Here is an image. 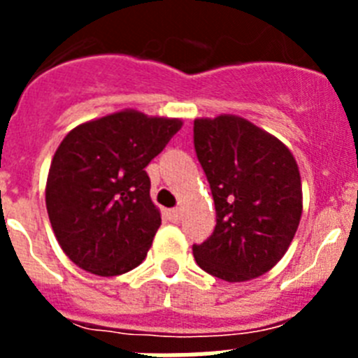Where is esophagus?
Wrapping results in <instances>:
<instances>
[{"label": "esophagus", "instance_id": "34e87169", "mask_svg": "<svg viewBox=\"0 0 358 358\" xmlns=\"http://www.w3.org/2000/svg\"><path fill=\"white\" fill-rule=\"evenodd\" d=\"M169 218L172 220V222L179 224L181 222V218H182V211L179 210V208H173V210H169Z\"/></svg>", "mask_w": 358, "mask_h": 358}]
</instances>
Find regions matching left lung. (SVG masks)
Here are the masks:
<instances>
[{
	"instance_id": "1",
	"label": "left lung",
	"mask_w": 358,
	"mask_h": 358,
	"mask_svg": "<svg viewBox=\"0 0 358 358\" xmlns=\"http://www.w3.org/2000/svg\"><path fill=\"white\" fill-rule=\"evenodd\" d=\"M194 145L217 213L213 235L194 245L195 262L229 283L268 273L301 220L296 157L276 136L236 115L195 120Z\"/></svg>"
}]
</instances>
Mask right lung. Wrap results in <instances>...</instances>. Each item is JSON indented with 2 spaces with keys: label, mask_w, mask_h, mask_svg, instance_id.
Wrapping results in <instances>:
<instances>
[{
  "label": "right lung",
  "mask_w": 358,
  "mask_h": 358,
  "mask_svg": "<svg viewBox=\"0 0 358 358\" xmlns=\"http://www.w3.org/2000/svg\"><path fill=\"white\" fill-rule=\"evenodd\" d=\"M182 120L123 109L66 134L46 179V210L69 260L96 276L141 264L161 226L145 166Z\"/></svg>",
  "instance_id": "1"
}]
</instances>
